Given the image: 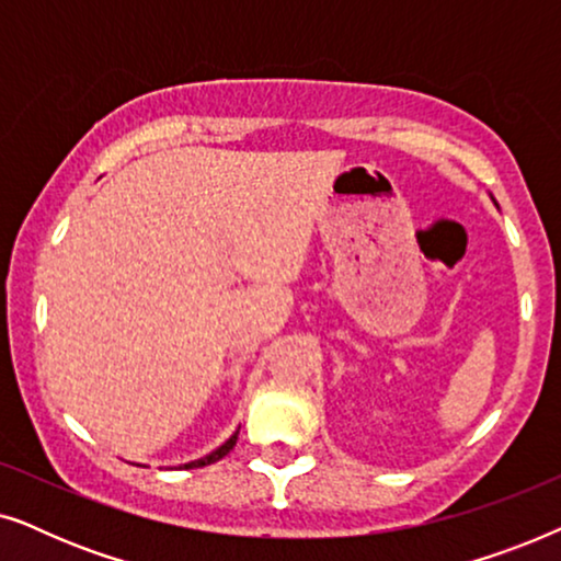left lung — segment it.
<instances>
[{
  "label": "left lung",
  "instance_id": "1",
  "mask_svg": "<svg viewBox=\"0 0 561 561\" xmlns=\"http://www.w3.org/2000/svg\"><path fill=\"white\" fill-rule=\"evenodd\" d=\"M493 202H495V198H493Z\"/></svg>",
  "mask_w": 561,
  "mask_h": 561
}]
</instances>
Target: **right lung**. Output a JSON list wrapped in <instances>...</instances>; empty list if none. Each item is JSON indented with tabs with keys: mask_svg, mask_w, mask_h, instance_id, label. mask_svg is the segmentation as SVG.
<instances>
[{
	"mask_svg": "<svg viewBox=\"0 0 561 561\" xmlns=\"http://www.w3.org/2000/svg\"><path fill=\"white\" fill-rule=\"evenodd\" d=\"M237 434H240V432H234L232 436H229V439H227L225 444H221V447H217L214 451H209V455H206V457H202V459H194V462H188V465H183V467H186V470H194V467H206V465H211V462H219L221 457H225V455H229V451H232V447L237 444Z\"/></svg>",
	"mask_w": 561,
	"mask_h": 561,
	"instance_id": "right-lung-1",
	"label": "right lung"
}]
</instances>
